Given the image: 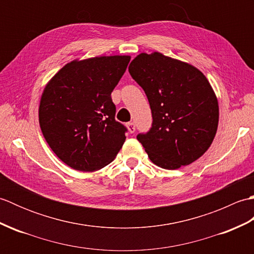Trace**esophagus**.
<instances>
[{
	"instance_id": "1",
	"label": "esophagus",
	"mask_w": 254,
	"mask_h": 254,
	"mask_svg": "<svg viewBox=\"0 0 254 254\" xmlns=\"http://www.w3.org/2000/svg\"><path fill=\"white\" fill-rule=\"evenodd\" d=\"M127 130L130 133L135 132V123H134V122H128L127 124Z\"/></svg>"
}]
</instances>
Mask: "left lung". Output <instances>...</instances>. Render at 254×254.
I'll return each mask as SVG.
<instances>
[{
  "instance_id": "1",
  "label": "left lung",
  "mask_w": 254,
  "mask_h": 254,
  "mask_svg": "<svg viewBox=\"0 0 254 254\" xmlns=\"http://www.w3.org/2000/svg\"><path fill=\"white\" fill-rule=\"evenodd\" d=\"M128 72L152 110V127L137 135L149 159L175 170L201 157L216 135L219 118L216 95L205 75L159 52L138 55Z\"/></svg>"
}]
</instances>
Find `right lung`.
<instances>
[{
	"label": "right lung",
	"mask_w": 254,
	"mask_h": 254,
	"mask_svg": "<svg viewBox=\"0 0 254 254\" xmlns=\"http://www.w3.org/2000/svg\"><path fill=\"white\" fill-rule=\"evenodd\" d=\"M130 60V56L74 60L46 85L39 105L41 132L71 168L101 169L122 148L127 127L116 121L111 93Z\"/></svg>",
	"instance_id": "right-lung-1"
}]
</instances>
